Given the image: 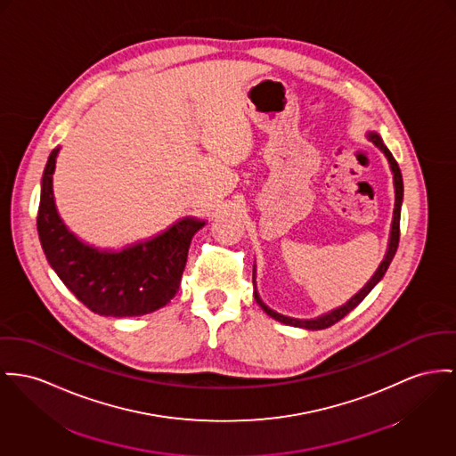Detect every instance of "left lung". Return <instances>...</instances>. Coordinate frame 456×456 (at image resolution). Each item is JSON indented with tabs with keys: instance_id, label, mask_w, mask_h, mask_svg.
Returning <instances> with one entry per match:
<instances>
[{
	"instance_id": "left-lung-1",
	"label": "left lung",
	"mask_w": 456,
	"mask_h": 456,
	"mask_svg": "<svg viewBox=\"0 0 456 456\" xmlns=\"http://www.w3.org/2000/svg\"><path fill=\"white\" fill-rule=\"evenodd\" d=\"M366 138L370 142H373L375 147H379L384 155L387 157L389 160V166H391V171H393V178H395V213H393V224H391V235H389V243H387V252L382 259V263L379 265L377 272L373 273V276L364 283L363 289L354 294L349 301L346 304H342L340 307H335L332 311L322 314V316H316V318H311V320H299V318H290V316H285V314H280L273 311L272 307H268L266 304L261 301L259 294H257V289H256V265H254V272H252V283H254V299L256 303L261 305V309L270 314L273 320L280 322V323H285V325H290V327H299V329H305V330H323V329H329L332 327L334 323H337L338 320H342L347 313H351L358 304L363 301L364 297L371 292V289L382 280V276L387 272L393 257H395V250H397V243H399V217H401V204H403V176H401V171H399V166L395 162L393 153L389 152V149L384 145L382 138L375 133V131H368L366 133Z\"/></svg>"
}]
</instances>
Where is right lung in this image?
<instances>
[{
	"label": "right lung",
	"instance_id": "right-lung-1",
	"mask_svg": "<svg viewBox=\"0 0 456 456\" xmlns=\"http://www.w3.org/2000/svg\"><path fill=\"white\" fill-rule=\"evenodd\" d=\"M53 149L41 180L37 233L50 266L93 313L110 318L149 314L169 303L182 281L188 248L204 219L186 216L149 240L121 250L83 242L63 223L53 197Z\"/></svg>",
	"mask_w": 456,
	"mask_h": 456
}]
</instances>
